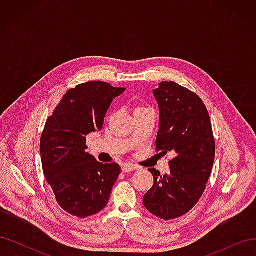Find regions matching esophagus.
Wrapping results in <instances>:
<instances>
[{"label":"esophagus","mask_w":256,"mask_h":256,"mask_svg":"<svg viewBox=\"0 0 256 256\" xmlns=\"http://www.w3.org/2000/svg\"><path fill=\"white\" fill-rule=\"evenodd\" d=\"M136 168H138L136 166L131 164H124L122 166V170L124 173H129L131 171H134V170H136Z\"/></svg>","instance_id":"obj_1"}]
</instances>
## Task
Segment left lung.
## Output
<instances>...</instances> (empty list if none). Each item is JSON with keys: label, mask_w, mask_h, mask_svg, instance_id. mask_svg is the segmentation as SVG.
<instances>
[{"label": "left lung", "mask_w": 256, "mask_h": 256, "mask_svg": "<svg viewBox=\"0 0 256 256\" xmlns=\"http://www.w3.org/2000/svg\"><path fill=\"white\" fill-rule=\"evenodd\" d=\"M154 95L160 110L156 152H172L174 158L168 161V174L148 168L154 184L145 193L143 204L158 218L172 220L191 210L203 196L212 174L216 143L209 113L196 92L164 81Z\"/></svg>", "instance_id": "obj_1"}]
</instances>
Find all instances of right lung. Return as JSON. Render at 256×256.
I'll return each mask as SVG.
<instances>
[{"mask_svg": "<svg viewBox=\"0 0 256 256\" xmlns=\"http://www.w3.org/2000/svg\"><path fill=\"white\" fill-rule=\"evenodd\" d=\"M125 88L90 81L70 88L49 116L40 138L46 180L58 204L84 219L106 206L120 166L102 164L86 152V136L104 126L106 114Z\"/></svg>", "mask_w": 256, "mask_h": 256, "instance_id": "right-lung-1", "label": "right lung"}]
</instances>
